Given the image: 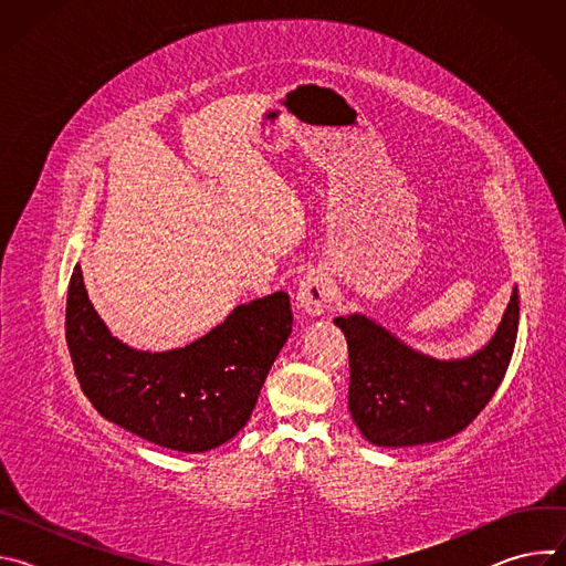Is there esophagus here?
I'll return each instance as SVG.
<instances>
[{"label": "esophagus", "mask_w": 566, "mask_h": 566, "mask_svg": "<svg viewBox=\"0 0 566 566\" xmlns=\"http://www.w3.org/2000/svg\"><path fill=\"white\" fill-rule=\"evenodd\" d=\"M332 300H334V284L329 275L322 271H308L295 289L297 308L311 315L325 313L332 306Z\"/></svg>", "instance_id": "esophagus-1"}]
</instances>
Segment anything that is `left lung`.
I'll use <instances>...</instances> for the list:
<instances>
[{
	"label": "left lung",
	"mask_w": 566,
	"mask_h": 566,
	"mask_svg": "<svg viewBox=\"0 0 566 566\" xmlns=\"http://www.w3.org/2000/svg\"><path fill=\"white\" fill-rule=\"evenodd\" d=\"M349 347V412L380 448H410L461 432L497 391L517 338V286L491 340L463 358H434L365 313L336 317Z\"/></svg>",
	"instance_id": "8db88e82"
}]
</instances>
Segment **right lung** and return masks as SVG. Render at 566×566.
I'll return each instance as SVG.
<instances>
[{"label": "right lung", "instance_id": "right-lung-1", "mask_svg": "<svg viewBox=\"0 0 566 566\" xmlns=\"http://www.w3.org/2000/svg\"><path fill=\"white\" fill-rule=\"evenodd\" d=\"M64 329L77 382L101 417L156 446L208 452L249 423L293 313L280 291L234 306L186 347L134 349L109 332L75 264Z\"/></svg>", "mask_w": 566, "mask_h": 566}]
</instances>
